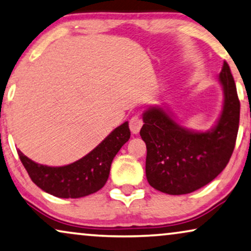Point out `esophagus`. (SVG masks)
Returning <instances> with one entry per match:
<instances>
[{"label": "esophagus", "mask_w": 251, "mask_h": 251, "mask_svg": "<svg viewBox=\"0 0 251 251\" xmlns=\"http://www.w3.org/2000/svg\"><path fill=\"white\" fill-rule=\"evenodd\" d=\"M143 125H144L143 120L140 119L138 115L132 116V118L130 119L129 126H130V130H131V132H132V133H138V132H139V130L142 129Z\"/></svg>", "instance_id": "esophagus-1"}]
</instances>
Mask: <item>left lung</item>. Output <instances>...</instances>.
<instances>
[{"instance_id": "1", "label": "left lung", "mask_w": 251, "mask_h": 251, "mask_svg": "<svg viewBox=\"0 0 251 251\" xmlns=\"http://www.w3.org/2000/svg\"><path fill=\"white\" fill-rule=\"evenodd\" d=\"M219 82L224 104L209 131L184 128L160 106L144 112L140 136L147 149L146 178L155 190L171 195L192 193L214 180L227 166L238 136L240 101L226 61Z\"/></svg>"}]
</instances>
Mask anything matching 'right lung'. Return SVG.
I'll list each match as a JSON object with an SVG mask.
<instances>
[{
  "instance_id": "add662e5",
  "label": "right lung",
  "mask_w": 251,
  "mask_h": 251,
  "mask_svg": "<svg viewBox=\"0 0 251 251\" xmlns=\"http://www.w3.org/2000/svg\"><path fill=\"white\" fill-rule=\"evenodd\" d=\"M130 138L128 122L115 128L90 153L64 167H48L28 159L17 150L30 179L53 197L77 199L100 190L108 179L112 161Z\"/></svg>"
}]
</instances>
